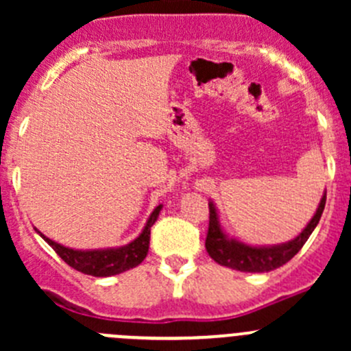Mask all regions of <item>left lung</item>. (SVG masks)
<instances>
[{
  "instance_id": "8db88e82",
  "label": "left lung",
  "mask_w": 351,
  "mask_h": 351,
  "mask_svg": "<svg viewBox=\"0 0 351 351\" xmlns=\"http://www.w3.org/2000/svg\"><path fill=\"white\" fill-rule=\"evenodd\" d=\"M324 205H326V193L319 202L316 214L311 219L309 224L306 226L302 232L297 236L292 241L277 244V246H250L236 239L228 238L222 231L221 224H219L217 210H215L214 204H208V231L207 238H205V250H207L208 256L215 261V263L222 265V267H229L232 270L239 271H251V274H260V271H270L275 268L282 267L287 261L292 260L300 247L306 244L309 236L313 234L314 228L319 222L321 215H323Z\"/></svg>"
}]
</instances>
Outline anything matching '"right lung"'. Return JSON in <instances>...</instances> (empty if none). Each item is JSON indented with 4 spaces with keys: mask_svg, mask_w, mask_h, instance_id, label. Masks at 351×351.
Returning a JSON list of instances; mask_svg holds the SVG:
<instances>
[{
    "mask_svg": "<svg viewBox=\"0 0 351 351\" xmlns=\"http://www.w3.org/2000/svg\"><path fill=\"white\" fill-rule=\"evenodd\" d=\"M161 208V204L154 208L149 221H147L146 228H144L143 232L139 234V238H136L132 243L125 244V246L110 247V250H71V247H66L62 246V244L45 238V236L40 234L38 231L37 232L47 241L49 246H52V250H54L69 267L74 268V270L81 271V274L84 275H91V277H110V275L123 274V271L130 270V268L143 263L147 251H149L151 228H153L156 219H158Z\"/></svg>",
    "mask_w": 351,
    "mask_h": 351,
    "instance_id": "1",
    "label": "right lung"
}]
</instances>
